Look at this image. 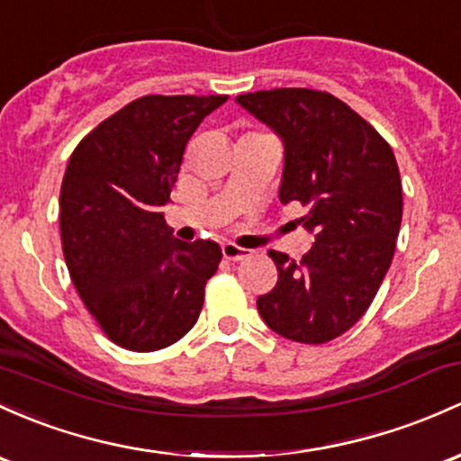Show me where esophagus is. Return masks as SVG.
Wrapping results in <instances>:
<instances>
[{
  "label": "esophagus",
  "instance_id": "obj_1",
  "mask_svg": "<svg viewBox=\"0 0 461 461\" xmlns=\"http://www.w3.org/2000/svg\"><path fill=\"white\" fill-rule=\"evenodd\" d=\"M221 255H224V259H229V261H241V259H246V257H250V250L226 241V244H221Z\"/></svg>",
  "mask_w": 461,
  "mask_h": 461
}]
</instances>
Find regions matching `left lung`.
<instances>
[{
    "mask_svg": "<svg viewBox=\"0 0 461 461\" xmlns=\"http://www.w3.org/2000/svg\"><path fill=\"white\" fill-rule=\"evenodd\" d=\"M284 140V204L299 202L314 244L303 259L270 250L279 279L257 299L284 339L321 345L367 312L393 259L402 182L389 142L328 92L279 87L237 96Z\"/></svg>",
    "mask_w": 461,
    "mask_h": 461,
    "instance_id": "obj_1",
    "label": "left lung"
}]
</instances>
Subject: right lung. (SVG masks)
Wrapping results in <instances>:
<instances>
[{"mask_svg": "<svg viewBox=\"0 0 461 461\" xmlns=\"http://www.w3.org/2000/svg\"><path fill=\"white\" fill-rule=\"evenodd\" d=\"M226 98H136L94 127L68 162L63 257L86 308L121 348L165 349L200 316L221 249L176 240L162 206L193 131Z\"/></svg>", "mask_w": 461, "mask_h": 461, "instance_id": "1", "label": "right lung"}]
</instances>
